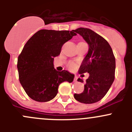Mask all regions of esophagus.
Segmentation results:
<instances>
[{"label":"esophagus","instance_id":"esophagus-1","mask_svg":"<svg viewBox=\"0 0 132 132\" xmlns=\"http://www.w3.org/2000/svg\"><path fill=\"white\" fill-rule=\"evenodd\" d=\"M77 76H75V78H74V81L75 82H77Z\"/></svg>","mask_w":132,"mask_h":132}]
</instances>
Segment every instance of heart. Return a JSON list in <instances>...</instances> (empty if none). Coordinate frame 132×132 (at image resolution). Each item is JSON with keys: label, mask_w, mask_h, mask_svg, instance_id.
<instances>
[{"label": "heart", "mask_w": 132, "mask_h": 132, "mask_svg": "<svg viewBox=\"0 0 132 132\" xmlns=\"http://www.w3.org/2000/svg\"><path fill=\"white\" fill-rule=\"evenodd\" d=\"M69 68H70L71 70H73L76 68V64L74 63V62H70L68 64Z\"/></svg>", "instance_id": "obj_1"}]
</instances>
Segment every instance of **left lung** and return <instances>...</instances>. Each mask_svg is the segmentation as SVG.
Here are the masks:
<instances>
[{
    "label": "left lung",
    "mask_w": 132,
    "mask_h": 132,
    "mask_svg": "<svg viewBox=\"0 0 132 132\" xmlns=\"http://www.w3.org/2000/svg\"><path fill=\"white\" fill-rule=\"evenodd\" d=\"M72 32L79 34L89 45L88 53L82 61L78 73H88L89 76L86 80L84 91L75 94L74 98L80 103H96L105 96L114 82L115 57L109 43L93 30L80 27ZM77 80L84 82L80 78Z\"/></svg>",
    "instance_id": "1"
}]
</instances>
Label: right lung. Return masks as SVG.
I'll return each mask as SVG.
<instances>
[{
	"label": "right lung",
	"instance_id": "add662e5",
	"mask_svg": "<svg viewBox=\"0 0 132 132\" xmlns=\"http://www.w3.org/2000/svg\"><path fill=\"white\" fill-rule=\"evenodd\" d=\"M77 34L69 30L42 29L34 34L23 46L18 58L19 80L25 93L39 102L50 101L63 82H73L75 75L68 71H58L54 60L64 43Z\"/></svg>",
	"mask_w": 132,
	"mask_h": 132
}]
</instances>
